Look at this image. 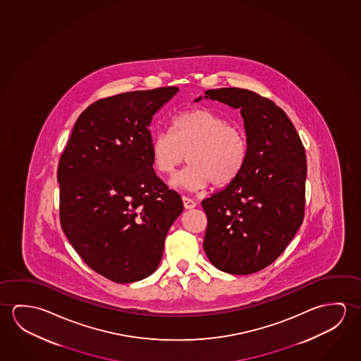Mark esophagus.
Masks as SVG:
<instances>
[{
    "label": "esophagus",
    "instance_id": "esophagus-1",
    "mask_svg": "<svg viewBox=\"0 0 361 361\" xmlns=\"http://www.w3.org/2000/svg\"><path fill=\"white\" fill-rule=\"evenodd\" d=\"M182 200H183L184 208H185V209H192V208H195V207L197 206L195 200H190L188 197H183Z\"/></svg>",
    "mask_w": 361,
    "mask_h": 361
}]
</instances>
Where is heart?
Returning <instances> with one entry per match:
<instances>
[{
    "instance_id": "b5f03b06",
    "label": "heart",
    "mask_w": 361,
    "mask_h": 361,
    "mask_svg": "<svg viewBox=\"0 0 361 361\" xmlns=\"http://www.w3.org/2000/svg\"><path fill=\"white\" fill-rule=\"evenodd\" d=\"M185 153L189 166L173 177L172 185L198 189L211 182L224 187L246 161V134L214 111L188 110L173 118L172 132L155 133L150 143L152 161L161 174H172Z\"/></svg>"
}]
</instances>
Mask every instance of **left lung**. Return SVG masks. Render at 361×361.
<instances>
[{
    "label": "left lung",
    "mask_w": 361,
    "mask_h": 361,
    "mask_svg": "<svg viewBox=\"0 0 361 361\" xmlns=\"http://www.w3.org/2000/svg\"><path fill=\"white\" fill-rule=\"evenodd\" d=\"M204 99L240 110L247 158L231 183L202 200L208 221L203 247L214 267L250 275L272 264L302 224L305 148L286 113L267 97L221 87L204 92Z\"/></svg>",
    "instance_id": "obj_1"
}]
</instances>
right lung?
<instances>
[{
	"instance_id": "obj_1",
	"label": "right lung",
	"mask_w": 361,
	"mask_h": 361,
	"mask_svg": "<svg viewBox=\"0 0 361 361\" xmlns=\"http://www.w3.org/2000/svg\"><path fill=\"white\" fill-rule=\"evenodd\" d=\"M178 87L97 100L75 123L60 158V222L90 269L118 283L140 281L161 264L183 202L157 177L153 116Z\"/></svg>"
}]
</instances>
